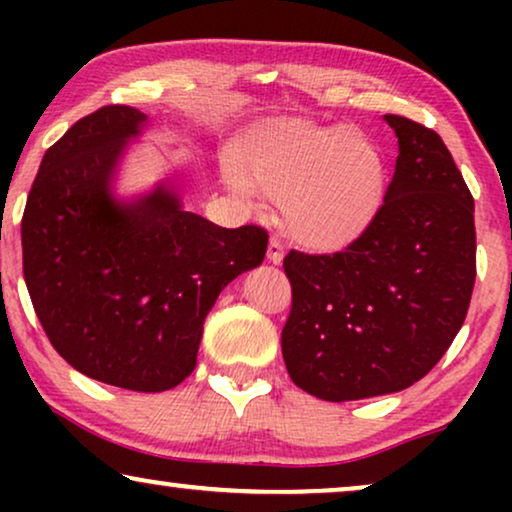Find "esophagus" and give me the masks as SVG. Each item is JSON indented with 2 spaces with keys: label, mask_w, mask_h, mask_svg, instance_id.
Wrapping results in <instances>:
<instances>
[{
  "label": "esophagus",
  "mask_w": 512,
  "mask_h": 512,
  "mask_svg": "<svg viewBox=\"0 0 512 512\" xmlns=\"http://www.w3.org/2000/svg\"><path fill=\"white\" fill-rule=\"evenodd\" d=\"M268 261L275 263V265H282V261H284V247H282V242L277 240V237H270Z\"/></svg>",
  "instance_id": "esophagus-1"
}]
</instances>
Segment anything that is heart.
<instances>
[{
	"mask_svg": "<svg viewBox=\"0 0 512 512\" xmlns=\"http://www.w3.org/2000/svg\"><path fill=\"white\" fill-rule=\"evenodd\" d=\"M235 184L279 202L289 235L312 251L347 247L380 212L387 156L352 125L268 121L235 156Z\"/></svg>",
	"mask_w": 512,
	"mask_h": 512,
	"instance_id": "obj_1",
	"label": "heart"
}]
</instances>
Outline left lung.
Here are the masks:
<instances>
[{"instance_id": "1", "label": "left lung", "mask_w": 512, "mask_h": 512, "mask_svg": "<svg viewBox=\"0 0 512 512\" xmlns=\"http://www.w3.org/2000/svg\"><path fill=\"white\" fill-rule=\"evenodd\" d=\"M398 137L384 205L345 251H291L282 331L291 380L342 403L422 380L464 324L475 284L473 195L436 132L387 114Z\"/></svg>"}]
</instances>
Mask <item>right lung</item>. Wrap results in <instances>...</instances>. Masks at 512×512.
<instances>
[{
    "label": "right lung",
    "instance_id": "right-lung-1",
    "mask_svg": "<svg viewBox=\"0 0 512 512\" xmlns=\"http://www.w3.org/2000/svg\"><path fill=\"white\" fill-rule=\"evenodd\" d=\"M149 118L102 107L46 151L23 214V272L62 359L97 382L165 391L193 373L202 324L237 275L263 263L268 233L186 212L167 177L116 193Z\"/></svg>",
    "mask_w": 512,
    "mask_h": 512
}]
</instances>
